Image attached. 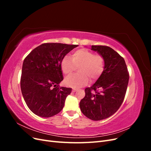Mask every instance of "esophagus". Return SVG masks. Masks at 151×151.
Segmentation results:
<instances>
[{
	"label": "esophagus",
	"mask_w": 151,
	"mask_h": 151,
	"mask_svg": "<svg viewBox=\"0 0 151 151\" xmlns=\"http://www.w3.org/2000/svg\"><path fill=\"white\" fill-rule=\"evenodd\" d=\"M77 90V89H76V88H73V89H72V92H76V91Z\"/></svg>",
	"instance_id": "esophagus-1"
}]
</instances>
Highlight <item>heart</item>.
I'll return each instance as SVG.
<instances>
[{"label": "heart", "instance_id": "1", "mask_svg": "<svg viewBox=\"0 0 151 151\" xmlns=\"http://www.w3.org/2000/svg\"><path fill=\"white\" fill-rule=\"evenodd\" d=\"M78 67V74L65 79L66 86L79 88L88 83V78L91 81L98 79L104 70V58L87 49H79L72 53V58L68 56L63 57L60 63L62 71L65 76L72 74Z\"/></svg>", "mask_w": 151, "mask_h": 151}]
</instances>
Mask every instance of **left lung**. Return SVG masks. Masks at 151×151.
<instances>
[{"label": "left lung", "mask_w": 151, "mask_h": 151, "mask_svg": "<svg viewBox=\"0 0 151 151\" xmlns=\"http://www.w3.org/2000/svg\"><path fill=\"white\" fill-rule=\"evenodd\" d=\"M104 60V70L96 82L85 89V96L80 101V109L89 119H106L115 113L124 99L129 74L124 58L107 46L92 45Z\"/></svg>", "instance_id": "1"}]
</instances>
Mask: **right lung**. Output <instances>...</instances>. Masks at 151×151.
<instances>
[{
    "label": "right lung",
    "mask_w": 151,
    "mask_h": 151,
    "mask_svg": "<svg viewBox=\"0 0 151 151\" xmlns=\"http://www.w3.org/2000/svg\"><path fill=\"white\" fill-rule=\"evenodd\" d=\"M77 45L43 43L29 53L23 62L21 89L27 106L35 115L48 118L64 106L72 89L58 84L63 79L60 63Z\"/></svg>",
    "instance_id": "obj_1"
}]
</instances>
